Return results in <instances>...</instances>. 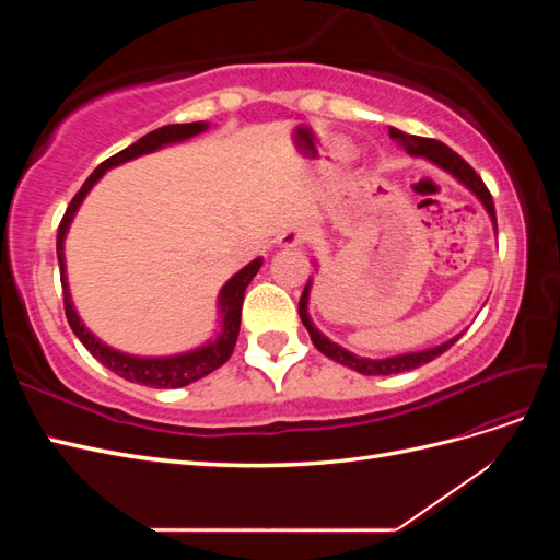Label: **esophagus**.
<instances>
[{"mask_svg": "<svg viewBox=\"0 0 560 560\" xmlns=\"http://www.w3.org/2000/svg\"><path fill=\"white\" fill-rule=\"evenodd\" d=\"M311 238V229L308 226H294V229H287L280 235V245L284 247H296L301 243H306Z\"/></svg>", "mask_w": 560, "mask_h": 560, "instance_id": "34e87169", "label": "esophagus"}]
</instances>
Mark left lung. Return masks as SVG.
I'll list each match as a JSON object with an SVG mask.
<instances>
[{
	"label": "left lung",
	"mask_w": 560,
	"mask_h": 560,
	"mask_svg": "<svg viewBox=\"0 0 560 560\" xmlns=\"http://www.w3.org/2000/svg\"><path fill=\"white\" fill-rule=\"evenodd\" d=\"M389 138L397 140L406 151H409L411 156H425L428 161L436 163L439 167H444L446 173H451L457 182H463L467 189L477 196L483 208L488 210L490 219H493V226L498 231V219H495V206H493V196H490L488 186L483 184V179L474 173V167L463 159L457 156L453 149H448L444 142L439 140H430V138H418V135H409V132H401L397 128H389ZM308 296H311V282L303 287V294H301V301H299V315H301V322L303 327L308 329L311 334V341L313 346L322 352L327 354L329 360L343 364V366H350L354 371H360V374L364 376H387V374H401V371H411V369H418L422 364L432 362L434 358H439V354L446 352L457 338H460V334H457L455 338H451V341L436 346V348H430V350H420V352H406V354H395V358H385V360H366V358H358V354L348 352L346 348L336 346L334 341H329V338L317 331V327L311 322V315H308Z\"/></svg>",
	"instance_id": "8db88e82"
}]
</instances>
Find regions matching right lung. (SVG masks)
I'll return each mask as SVG.
<instances>
[{"instance_id":"add662e5","label":"right lung","mask_w":560,"mask_h":560,"mask_svg":"<svg viewBox=\"0 0 560 560\" xmlns=\"http://www.w3.org/2000/svg\"><path fill=\"white\" fill-rule=\"evenodd\" d=\"M206 128H208V124H202V121L163 126L159 130L147 132L144 138H140L135 144L126 147L124 151H118V154H114L105 163H100L93 171V175L86 182H83V186L77 191V196L72 198L70 206H67L62 222L58 226L56 249H58V261H60V282H62V301H65L67 322H70V327L77 334L79 341L86 346V350L93 354V358L100 364H105L109 371H114L116 376H121L130 383L147 385V387H184L189 383H196L198 378H206L208 374H212L214 369L226 364V360L231 358V352L235 348V341H238L245 290H247V284L252 282V278L259 273L264 259H254L252 264H247L243 270H238V273H235L222 287V292H219V311H222V334H219L214 341H210L208 346H202V348H196L191 352L175 354V358H135V354L118 352V350L105 346L97 336H93L86 327H83V322L79 319V315L74 311V303L70 299V287H67L65 235H67V229H70L72 219H74L79 206L83 202V198H86V194L93 189V184L100 177H103L109 171V167L121 165L126 161H132V159L144 156V154H151V151H156L165 144L189 140V138H194V135L202 132Z\"/></svg>"}]
</instances>
